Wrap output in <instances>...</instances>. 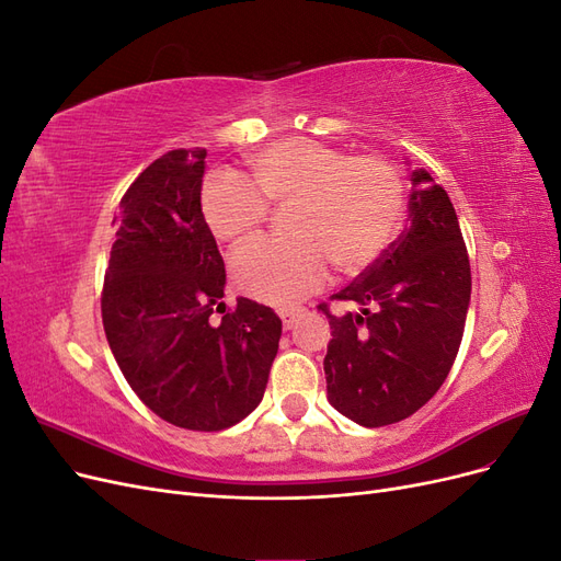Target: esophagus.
<instances>
[{
    "mask_svg": "<svg viewBox=\"0 0 561 561\" xmlns=\"http://www.w3.org/2000/svg\"><path fill=\"white\" fill-rule=\"evenodd\" d=\"M301 309H283L278 316H280V320H283V328L285 330H290L293 325H295V322L301 318Z\"/></svg>",
    "mask_w": 561,
    "mask_h": 561,
    "instance_id": "esophagus-1",
    "label": "esophagus"
}]
</instances>
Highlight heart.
<instances>
[{"label": "heart", "instance_id": "1", "mask_svg": "<svg viewBox=\"0 0 561 561\" xmlns=\"http://www.w3.org/2000/svg\"><path fill=\"white\" fill-rule=\"evenodd\" d=\"M252 182L213 173L201 186V213L215 239L236 243L257 231L268 203H293L290 239H254L233 252L239 290L274 307L318 293L330 266L358 274L393 241L404 215V182L381 154L348 151L311 138L268 142L248 159Z\"/></svg>", "mask_w": 561, "mask_h": 561}]
</instances>
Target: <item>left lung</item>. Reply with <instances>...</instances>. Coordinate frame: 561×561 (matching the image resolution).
<instances>
[{
  "label": "left lung",
  "instance_id": "8db88e82",
  "mask_svg": "<svg viewBox=\"0 0 561 561\" xmlns=\"http://www.w3.org/2000/svg\"><path fill=\"white\" fill-rule=\"evenodd\" d=\"M470 260L443 186L412 173L410 225L381 257L332 295L360 311L334 316L325 355L328 398L365 428L412 416L439 386L461 346L470 304Z\"/></svg>",
  "mask_w": 561,
  "mask_h": 561
}]
</instances>
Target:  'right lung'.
<instances>
[{
    "label": "right lung",
    "mask_w": 561,
    "mask_h": 561,
    "mask_svg": "<svg viewBox=\"0 0 561 561\" xmlns=\"http://www.w3.org/2000/svg\"><path fill=\"white\" fill-rule=\"evenodd\" d=\"M206 157L165 151L128 186L100 309L135 396L178 428L213 433L262 402L283 322L245 297L225 307V260L201 213Z\"/></svg>",
    "instance_id": "add662e5"
}]
</instances>
